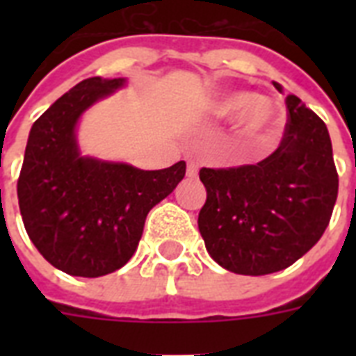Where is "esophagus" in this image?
<instances>
[{
    "label": "esophagus",
    "instance_id": "esophagus-1",
    "mask_svg": "<svg viewBox=\"0 0 356 356\" xmlns=\"http://www.w3.org/2000/svg\"><path fill=\"white\" fill-rule=\"evenodd\" d=\"M186 175H188V177H197V162H188V166H186Z\"/></svg>",
    "mask_w": 356,
    "mask_h": 356
}]
</instances>
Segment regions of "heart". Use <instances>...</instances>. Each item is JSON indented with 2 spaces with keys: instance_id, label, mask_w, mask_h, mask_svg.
I'll return each mask as SVG.
<instances>
[{
  "instance_id": "1",
  "label": "heart",
  "mask_w": 356,
  "mask_h": 356,
  "mask_svg": "<svg viewBox=\"0 0 356 356\" xmlns=\"http://www.w3.org/2000/svg\"><path fill=\"white\" fill-rule=\"evenodd\" d=\"M212 118H234L238 134L249 144H264L282 125V108L268 96L248 90L216 92L207 103Z\"/></svg>"
}]
</instances>
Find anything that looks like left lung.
Masks as SVG:
<instances>
[{"label": "left lung", "mask_w": 356, "mask_h": 356, "mask_svg": "<svg viewBox=\"0 0 356 356\" xmlns=\"http://www.w3.org/2000/svg\"><path fill=\"white\" fill-rule=\"evenodd\" d=\"M286 107V131L268 159L200 172L207 201L197 227L205 248L222 268L240 275L292 266L325 233L337 203L338 173L325 123L293 94Z\"/></svg>", "instance_id": "left-lung-1"}]
</instances>
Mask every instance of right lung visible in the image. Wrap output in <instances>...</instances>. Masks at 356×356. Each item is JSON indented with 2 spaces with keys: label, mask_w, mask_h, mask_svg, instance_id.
I'll use <instances>...</instances> for the list:
<instances>
[{
  "label": "right lung",
  "mask_w": 356,
  "mask_h": 356,
  "mask_svg": "<svg viewBox=\"0 0 356 356\" xmlns=\"http://www.w3.org/2000/svg\"><path fill=\"white\" fill-rule=\"evenodd\" d=\"M125 85V77L81 81L29 131L18 179L19 212L35 248L68 275L102 277L127 264L147 212L172 194L186 172L184 161L140 170L81 151L83 114Z\"/></svg>",
  "instance_id": "add662e5"
}]
</instances>
